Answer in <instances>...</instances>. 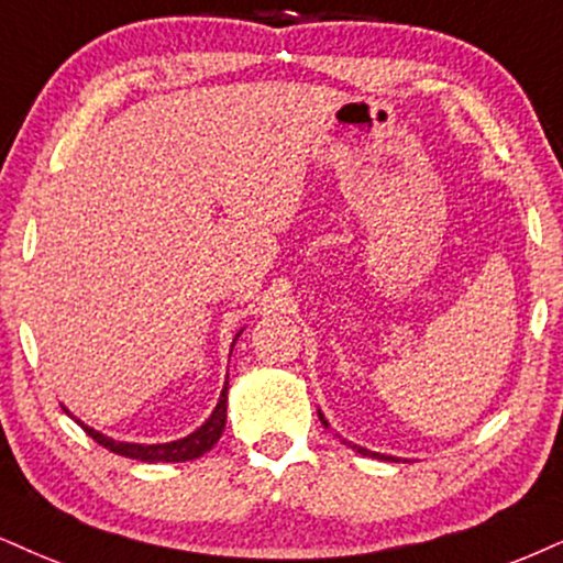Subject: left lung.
<instances>
[{
  "label": "left lung",
  "instance_id": "left-lung-1",
  "mask_svg": "<svg viewBox=\"0 0 563 563\" xmlns=\"http://www.w3.org/2000/svg\"><path fill=\"white\" fill-rule=\"evenodd\" d=\"M318 418H321V422H323V426H325V428H329V420H325L321 412H318ZM344 443H346V441H344ZM350 446H352V443H350ZM352 449H357V451H360V454H365V456H380V460H391V456L376 454V451H367V449H360V446H352Z\"/></svg>",
  "mask_w": 563,
  "mask_h": 563
}]
</instances>
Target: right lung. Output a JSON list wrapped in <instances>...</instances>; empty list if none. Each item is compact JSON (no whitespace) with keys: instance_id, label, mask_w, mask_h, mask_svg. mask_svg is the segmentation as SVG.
I'll list each match as a JSON object with an SVG mask.
<instances>
[{"instance_id":"obj_1","label":"right lung","mask_w":563,"mask_h":563,"mask_svg":"<svg viewBox=\"0 0 563 563\" xmlns=\"http://www.w3.org/2000/svg\"><path fill=\"white\" fill-rule=\"evenodd\" d=\"M234 342H238V339H234ZM227 388H229V380L224 384V388H221V397L217 401V407H213L211 418H208L198 430H192L190 435H185V439H179V441H169V443H128V441L109 439V435L99 433V430L82 426L80 420H78V426L86 430V433L96 443H99V446L114 451V454H120V456H128V460L151 462V464H154V462L198 460V456H203L206 451H211L213 443L221 439V433H224V426H227ZM65 412L69 415L67 407H65Z\"/></svg>"}]
</instances>
